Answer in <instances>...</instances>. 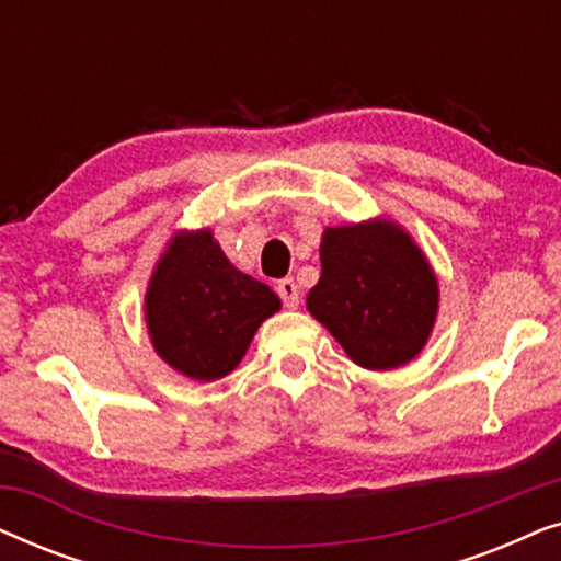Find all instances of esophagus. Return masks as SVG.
Wrapping results in <instances>:
<instances>
[{"mask_svg":"<svg viewBox=\"0 0 561 561\" xmlns=\"http://www.w3.org/2000/svg\"><path fill=\"white\" fill-rule=\"evenodd\" d=\"M278 296L283 298V304H286V309H296L298 306V286L294 278H283L278 283Z\"/></svg>","mask_w":561,"mask_h":561,"instance_id":"esophagus-1","label":"esophagus"}]
</instances>
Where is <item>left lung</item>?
Listing matches in <instances>:
<instances>
[{"instance_id":"8db88e82","label":"left lung","mask_w":561,"mask_h":561,"mask_svg":"<svg viewBox=\"0 0 561 561\" xmlns=\"http://www.w3.org/2000/svg\"><path fill=\"white\" fill-rule=\"evenodd\" d=\"M306 309L365 370H393L426 347L439 280L416 240L388 217L327 227Z\"/></svg>"}]
</instances>
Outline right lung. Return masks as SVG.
Wrapping results in <instances>:
<instances>
[{
    "label": "right lung",
    "instance_id": "right-lung-1",
    "mask_svg": "<svg viewBox=\"0 0 561 561\" xmlns=\"http://www.w3.org/2000/svg\"><path fill=\"white\" fill-rule=\"evenodd\" d=\"M275 311L280 298L237 271L209 227L179 229L145 290L152 350L175 373L202 382L232 373L260 324Z\"/></svg>",
    "mask_w": 561,
    "mask_h": 561
}]
</instances>
